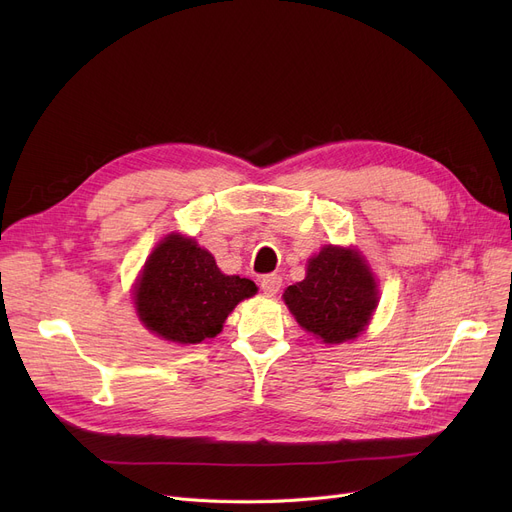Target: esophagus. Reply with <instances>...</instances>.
<instances>
[{"label": "esophagus", "instance_id": "34e87169", "mask_svg": "<svg viewBox=\"0 0 512 512\" xmlns=\"http://www.w3.org/2000/svg\"><path fill=\"white\" fill-rule=\"evenodd\" d=\"M282 286V278L280 276H263L261 278V290L263 294H267V297H274V294L280 290Z\"/></svg>", "mask_w": 512, "mask_h": 512}]
</instances>
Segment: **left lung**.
I'll list each match as a JSON object with an SVG mask.
<instances>
[{
    "mask_svg": "<svg viewBox=\"0 0 512 512\" xmlns=\"http://www.w3.org/2000/svg\"><path fill=\"white\" fill-rule=\"evenodd\" d=\"M282 297L303 330L324 344H340L367 328L378 307V284L357 249L326 245L307 261L305 280Z\"/></svg>",
    "mask_w": 512,
    "mask_h": 512,
    "instance_id": "left-lung-1",
    "label": "left lung"
}]
</instances>
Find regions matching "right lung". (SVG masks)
Here are the masks:
<instances>
[{"label": "right lung", "instance_id": "obj_1", "mask_svg": "<svg viewBox=\"0 0 512 512\" xmlns=\"http://www.w3.org/2000/svg\"><path fill=\"white\" fill-rule=\"evenodd\" d=\"M255 292L249 278L222 274L195 238L172 232L145 261L134 284V307L151 334L197 344L218 336L232 309Z\"/></svg>", "mask_w": 512, "mask_h": 512}]
</instances>
